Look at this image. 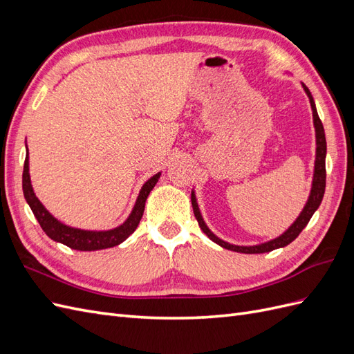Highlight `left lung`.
<instances>
[{
  "label": "left lung",
  "instance_id": "1",
  "mask_svg": "<svg viewBox=\"0 0 354 354\" xmlns=\"http://www.w3.org/2000/svg\"><path fill=\"white\" fill-rule=\"evenodd\" d=\"M301 87L304 90V93L307 94L310 106H312V112H313V127H315V136H316V158H315V169H313V180H312V189H310V194L307 198V202L304 208L299 212V216L294 220V223L289 226L282 234L276 236L267 242H261L257 245H233L230 242H226L220 239L218 236L214 234L209 227L207 226L205 220H203L199 205H198V199H196V194L195 189H192V207H194V212L195 217L199 223L201 230L207 234V236L216 242L217 245H220L221 248H226L234 252H242V254H263V252H270L273 250L277 248H283V246L291 243L301 230L307 226V223L312 218L313 214L316 212V209L319 208L320 202L324 199V194H325V183H326V171H325V159H326V138H325V130L324 125L319 120V115L316 111V104L313 100V95L310 93V90L306 87V85L301 82Z\"/></svg>",
  "mask_w": 354,
  "mask_h": 354
}]
</instances>
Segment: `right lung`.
<instances>
[{"label": "right lung", "instance_id": "obj_1", "mask_svg": "<svg viewBox=\"0 0 354 354\" xmlns=\"http://www.w3.org/2000/svg\"><path fill=\"white\" fill-rule=\"evenodd\" d=\"M159 177H160V173H156L146 181V183L142 186L140 192H138V196L136 199V203L130 212V216H128L120 226L109 230H85L78 227H71L48 212V209L42 205L41 201L37 198L34 187H32V183H30L28 146H26V159H25V167H24L22 185H24V195L28 205L30 207L35 218L39 223V226L46 232V234L50 239L66 245L69 248L77 250V251H99V250L112 248V246L122 243L128 236H130V234L134 233L138 223H140L143 217L146 199L149 194L152 192V189L155 187V185L158 183Z\"/></svg>", "mask_w": 354, "mask_h": 354}]
</instances>
